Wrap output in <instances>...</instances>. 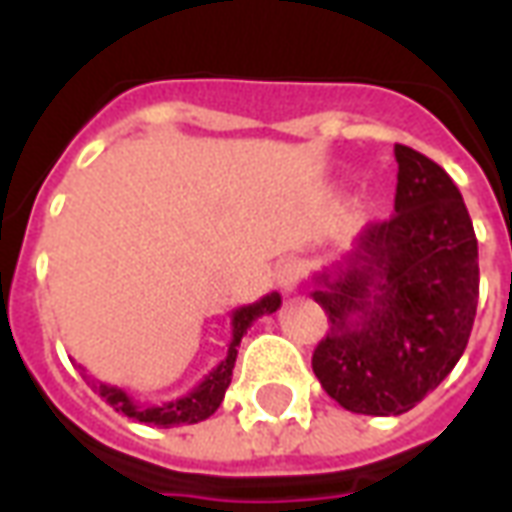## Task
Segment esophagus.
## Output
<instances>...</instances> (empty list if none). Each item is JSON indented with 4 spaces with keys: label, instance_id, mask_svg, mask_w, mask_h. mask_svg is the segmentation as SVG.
I'll list each match as a JSON object with an SVG mask.
<instances>
[{
    "label": "esophagus",
    "instance_id": "1",
    "mask_svg": "<svg viewBox=\"0 0 512 512\" xmlns=\"http://www.w3.org/2000/svg\"><path fill=\"white\" fill-rule=\"evenodd\" d=\"M302 275H305V261L302 259H286L278 264V270H275V281L281 286L283 292L292 294L297 292V286H300Z\"/></svg>",
    "mask_w": 512,
    "mask_h": 512
}]
</instances>
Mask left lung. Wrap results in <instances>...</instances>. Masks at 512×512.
<instances>
[{"label":"left lung","instance_id":"left-lung-1","mask_svg":"<svg viewBox=\"0 0 512 512\" xmlns=\"http://www.w3.org/2000/svg\"><path fill=\"white\" fill-rule=\"evenodd\" d=\"M395 160V212L365 226L313 292L330 319L313 374L343 409L374 417L409 412L442 384L480 294L477 237L455 182L404 144Z\"/></svg>","mask_w":512,"mask_h":512}]
</instances>
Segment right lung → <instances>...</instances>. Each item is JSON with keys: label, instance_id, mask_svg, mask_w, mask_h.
<instances>
[{"label": "right lung", "instance_id": "right-lung-1", "mask_svg": "<svg viewBox=\"0 0 512 512\" xmlns=\"http://www.w3.org/2000/svg\"><path fill=\"white\" fill-rule=\"evenodd\" d=\"M281 308V294L270 292L264 294L261 300L251 302V305H242L237 311H231V341H229V352H226V360H220L215 368H212L210 374L204 376L188 395H182V398H174V401H166V404L158 406H141L136 404L133 398H130L122 387H114V384L98 382V379H92L87 376V382L92 384V390L100 395V398H106V404L114 406V412H122L138 420V423H149V425H158V428H171V425H193L201 423V420H207L210 414L218 412L220 401H223V395L229 390L231 384V371H234V363H237V346H240L242 335L248 333V327H251L259 316H267V313H275Z\"/></svg>", "mask_w": 512, "mask_h": 512}]
</instances>
